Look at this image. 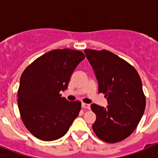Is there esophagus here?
I'll list each match as a JSON object with an SVG mask.
<instances>
[{
    "label": "esophagus",
    "instance_id": "1",
    "mask_svg": "<svg viewBox=\"0 0 158 158\" xmlns=\"http://www.w3.org/2000/svg\"><path fill=\"white\" fill-rule=\"evenodd\" d=\"M81 106H82V107H84V108H86V109H90V104H85V103H82Z\"/></svg>",
    "mask_w": 158,
    "mask_h": 158
}]
</instances>
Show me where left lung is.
Returning a JSON list of instances; mask_svg holds the SVG:
<instances>
[{"label":"left lung","mask_w":158,"mask_h":158,"mask_svg":"<svg viewBox=\"0 0 158 158\" xmlns=\"http://www.w3.org/2000/svg\"><path fill=\"white\" fill-rule=\"evenodd\" d=\"M94 70L99 93L105 94L107 107L93 104L96 119L93 129L99 139L115 143L136 129L146 107V97L136 69L125 60L106 50H85Z\"/></svg>","instance_id":"obj_1"}]
</instances>
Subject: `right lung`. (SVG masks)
Masks as SVG:
<instances>
[{
	"mask_svg": "<svg viewBox=\"0 0 158 158\" xmlns=\"http://www.w3.org/2000/svg\"><path fill=\"white\" fill-rule=\"evenodd\" d=\"M85 56L71 49L54 50L24 69L18 89V107L23 124L37 139L54 141L66 134L81 108L80 101H68L60 92Z\"/></svg>",
	"mask_w": 158,
	"mask_h": 158,
	"instance_id": "1",
	"label": "right lung"
}]
</instances>
